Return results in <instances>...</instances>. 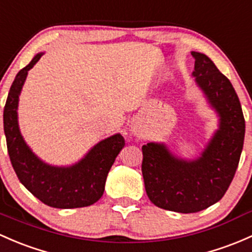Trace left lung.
I'll return each mask as SVG.
<instances>
[{
	"label": "left lung",
	"mask_w": 252,
	"mask_h": 252,
	"mask_svg": "<svg viewBox=\"0 0 252 252\" xmlns=\"http://www.w3.org/2000/svg\"><path fill=\"white\" fill-rule=\"evenodd\" d=\"M193 76L216 108L220 129L193 161L176 158L160 144L142 146L145 189L156 206L175 213H198L215 204L228 189L242 155L245 119L229 79L202 53L192 52Z\"/></svg>",
	"instance_id": "left-lung-1"
}]
</instances>
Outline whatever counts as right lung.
I'll return each mask as SVG.
<instances>
[{"instance_id": "right-lung-1", "label": "right lung", "mask_w": 252, "mask_h": 252, "mask_svg": "<svg viewBox=\"0 0 252 252\" xmlns=\"http://www.w3.org/2000/svg\"><path fill=\"white\" fill-rule=\"evenodd\" d=\"M41 57L42 53L37 54L18 72L8 93L3 128L10 163L21 184L46 205L58 209L89 206L101 198L108 171L126 145L124 137L116 134L102 140L79 163L68 168H55L39 160L21 137L17 108L28 71Z\"/></svg>"}]
</instances>
